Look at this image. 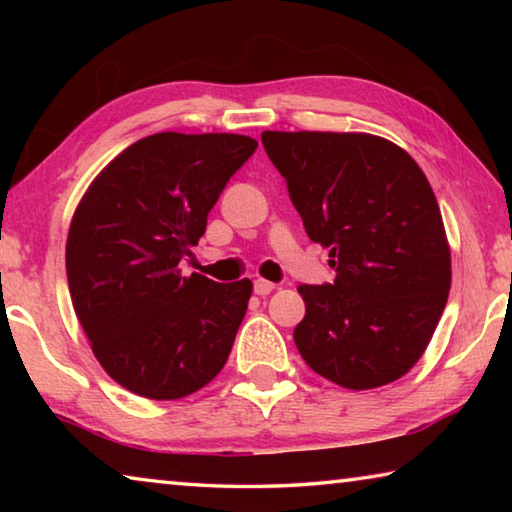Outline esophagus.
Wrapping results in <instances>:
<instances>
[{
	"instance_id": "esophagus-1",
	"label": "esophagus",
	"mask_w": 512,
	"mask_h": 512,
	"mask_svg": "<svg viewBox=\"0 0 512 512\" xmlns=\"http://www.w3.org/2000/svg\"><path fill=\"white\" fill-rule=\"evenodd\" d=\"M277 289V284L268 282V280H255V293L257 296H268V293H273Z\"/></svg>"
}]
</instances>
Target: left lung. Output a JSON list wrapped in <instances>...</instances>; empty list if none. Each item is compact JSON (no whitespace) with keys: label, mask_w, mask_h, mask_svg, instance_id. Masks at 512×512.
<instances>
[{"label":"left lung","mask_w":512,"mask_h":512,"mask_svg":"<svg viewBox=\"0 0 512 512\" xmlns=\"http://www.w3.org/2000/svg\"><path fill=\"white\" fill-rule=\"evenodd\" d=\"M311 241L329 248L332 284H300L293 341L334 384L368 391L406 375L452 287L443 216L409 153L368 133L264 131Z\"/></svg>","instance_id":"obj_1"}]
</instances>
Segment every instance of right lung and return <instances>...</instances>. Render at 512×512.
Returning <instances> with one entry per match:
<instances>
[{
  "mask_svg": "<svg viewBox=\"0 0 512 512\" xmlns=\"http://www.w3.org/2000/svg\"><path fill=\"white\" fill-rule=\"evenodd\" d=\"M255 149L246 135L155 133L121 151L76 207L69 293L94 357L126 391L178 400L228 361L253 282L183 277L178 264Z\"/></svg>",
  "mask_w": 512,
  "mask_h": 512,
  "instance_id": "obj_1",
  "label": "right lung"
}]
</instances>
